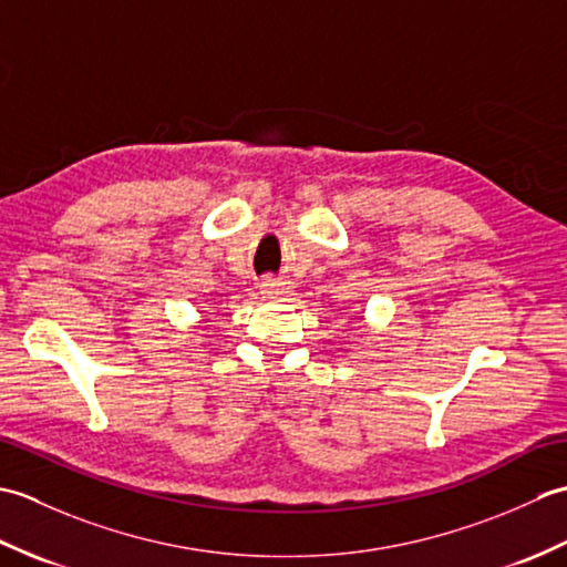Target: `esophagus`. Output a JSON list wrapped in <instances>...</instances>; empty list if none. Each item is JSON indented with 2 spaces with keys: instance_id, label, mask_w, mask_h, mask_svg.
<instances>
[{
  "instance_id": "obj_1",
  "label": "esophagus",
  "mask_w": 567,
  "mask_h": 567,
  "mask_svg": "<svg viewBox=\"0 0 567 567\" xmlns=\"http://www.w3.org/2000/svg\"><path fill=\"white\" fill-rule=\"evenodd\" d=\"M260 292L265 299H282L287 292V285L280 282V280H272V277H268V280L260 282Z\"/></svg>"
}]
</instances>
